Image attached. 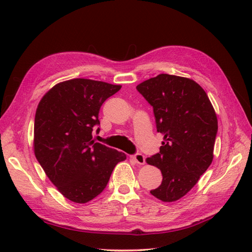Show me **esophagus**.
Returning a JSON list of instances; mask_svg holds the SVG:
<instances>
[{
    "label": "esophagus",
    "mask_w": 252,
    "mask_h": 252,
    "mask_svg": "<svg viewBox=\"0 0 252 252\" xmlns=\"http://www.w3.org/2000/svg\"><path fill=\"white\" fill-rule=\"evenodd\" d=\"M132 159L134 160V161H135L137 164H144V163H145V156H144V155H142V154H135V155H133Z\"/></svg>",
    "instance_id": "1"
}]
</instances>
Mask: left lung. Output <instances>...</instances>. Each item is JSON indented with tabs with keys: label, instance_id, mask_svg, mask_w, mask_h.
Returning a JSON list of instances; mask_svg holds the SVG:
<instances>
[{
	"label": "left lung",
	"instance_id": "obj_1",
	"mask_svg": "<svg viewBox=\"0 0 252 252\" xmlns=\"http://www.w3.org/2000/svg\"><path fill=\"white\" fill-rule=\"evenodd\" d=\"M153 106L160 152L146 162L160 169L161 185L151 194L164 202L179 200L196 185L213 160L218 132L216 111L194 80L161 73L136 87Z\"/></svg>",
	"mask_w": 252,
	"mask_h": 252
}]
</instances>
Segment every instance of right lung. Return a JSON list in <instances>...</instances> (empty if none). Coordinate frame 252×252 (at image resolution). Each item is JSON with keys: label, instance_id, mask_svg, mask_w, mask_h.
<instances>
[{"label": "right lung", "instance_id": "1", "mask_svg": "<svg viewBox=\"0 0 252 252\" xmlns=\"http://www.w3.org/2000/svg\"><path fill=\"white\" fill-rule=\"evenodd\" d=\"M121 85L72 79L53 87L35 111L33 148L37 161L61 194L77 203L98 196L126 154L93 140L104 101ZM96 132H99V127Z\"/></svg>", "mask_w": 252, "mask_h": 252}]
</instances>
